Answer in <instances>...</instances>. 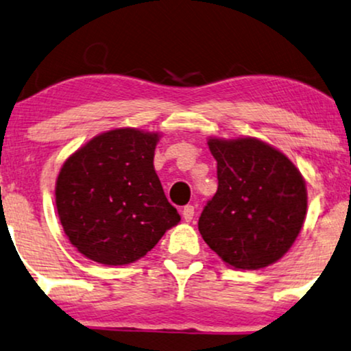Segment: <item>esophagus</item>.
<instances>
[{"label": "esophagus", "instance_id": "obj_1", "mask_svg": "<svg viewBox=\"0 0 351 351\" xmlns=\"http://www.w3.org/2000/svg\"><path fill=\"white\" fill-rule=\"evenodd\" d=\"M193 217H194V207L193 206H186L183 208V219L186 221H191V220H193Z\"/></svg>", "mask_w": 351, "mask_h": 351}]
</instances>
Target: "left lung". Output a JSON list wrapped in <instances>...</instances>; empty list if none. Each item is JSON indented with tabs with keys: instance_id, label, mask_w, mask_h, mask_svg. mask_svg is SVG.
I'll return each instance as SVG.
<instances>
[{
	"instance_id": "obj_1",
	"label": "left lung",
	"mask_w": 351,
	"mask_h": 351,
	"mask_svg": "<svg viewBox=\"0 0 351 351\" xmlns=\"http://www.w3.org/2000/svg\"><path fill=\"white\" fill-rule=\"evenodd\" d=\"M219 188L199 217V232L233 269L257 270L293 246L308 212L306 181L285 154L251 136L208 137Z\"/></svg>"
}]
</instances>
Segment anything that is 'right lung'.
<instances>
[{
  "instance_id": "add662e5",
  "label": "right lung",
  "mask_w": 351,
  "mask_h": 351,
  "mask_svg": "<svg viewBox=\"0 0 351 351\" xmlns=\"http://www.w3.org/2000/svg\"><path fill=\"white\" fill-rule=\"evenodd\" d=\"M160 137L114 128L66 158L56 178V210L69 243L87 259L136 263L180 223L154 168Z\"/></svg>"
}]
</instances>
